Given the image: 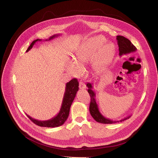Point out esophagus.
I'll use <instances>...</instances> for the list:
<instances>
[{
  "label": "esophagus",
  "mask_w": 158,
  "mask_h": 158,
  "mask_svg": "<svg viewBox=\"0 0 158 158\" xmlns=\"http://www.w3.org/2000/svg\"><path fill=\"white\" fill-rule=\"evenodd\" d=\"M79 88L81 89H86V85H85V84L82 81H80V83H79Z\"/></svg>",
  "instance_id": "34e87169"
}]
</instances>
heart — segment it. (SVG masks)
Masks as SVG:
<instances>
[{
  "mask_svg": "<svg viewBox=\"0 0 158 158\" xmlns=\"http://www.w3.org/2000/svg\"><path fill=\"white\" fill-rule=\"evenodd\" d=\"M106 43V39L101 36L92 37L83 43L75 52V63L69 64L70 72L78 75L80 72L79 67L83 68L93 61V66L97 70L108 64L113 59L115 47L112 44L105 45Z\"/></svg>",
  "mask_w": 158,
  "mask_h": 158,
  "instance_id": "heart-1",
  "label": "heart"
}]
</instances>
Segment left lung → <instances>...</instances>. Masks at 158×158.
Listing matches in <instances>:
<instances>
[{
    "label": "left lung",
    "instance_id": "left-lung-1",
    "mask_svg": "<svg viewBox=\"0 0 158 158\" xmlns=\"http://www.w3.org/2000/svg\"><path fill=\"white\" fill-rule=\"evenodd\" d=\"M116 40L117 41V44L118 45V50H119V55L121 56L124 55H128L132 53L135 52L137 48L135 45H133L131 41L122 36H117ZM86 86L88 87V92L89 94L90 97V103L89 105V112L90 115L93 117V118L97 122L104 123V124H112L119 122H122L125 120L129 118L131 115H128L127 117L122 118L120 120H113L111 119L106 118L104 117L99 111L98 105L96 102L95 100V93L93 90V83H88L86 84Z\"/></svg>",
    "mask_w": 158,
    "mask_h": 158
}]
</instances>
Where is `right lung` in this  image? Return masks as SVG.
<instances>
[{
	"label": "right lung",
	"instance_id": "add662e5",
	"mask_svg": "<svg viewBox=\"0 0 158 158\" xmlns=\"http://www.w3.org/2000/svg\"><path fill=\"white\" fill-rule=\"evenodd\" d=\"M60 35H54L52 36H50L48 40H46L45 41H50L52 39H53L55 37L58 36ZM42 40L37 39L35 41H33L30 45L28 47L27 50H26V52H28L34 45V44L38 42V41H41ZM79 83L76 78H73L72 80L69 81L66 85V88L65 92L64 94V97L63 98V102L61 104V106L60 108V110L58 114L55 115L54 117L47 120H36L35 118H33L28 115H27V117L36 125L43 127H47V128H54V127H58L63 124L64 123V122L66 121L68 118L70 108L71 106V105L76 96L77 92L79 89Z\"/></svg>",
	"mask_w": 158,
	"mask_h": 158
}]
</instances>
